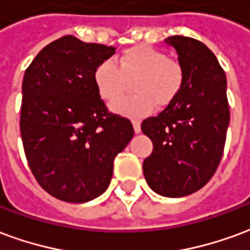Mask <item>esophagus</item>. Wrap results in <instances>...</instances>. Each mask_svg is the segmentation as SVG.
I'll return each mask as SVG.
<instances>
[{"mask_svg":"<svg viewBox=\"0 0 250 250\" xmlns=\"http://www.w3.org/2000/svg\"><path fill=\"white\" fill-rule=\"evenodd\" d=\"M132 125H134V131H135V134H139V132H141V123H139V122H134Z\"/></svg>","mask_w":250,"mask_h":250,"instance_id":"1","label":"esophagus"}]
</instances>
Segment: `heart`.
Returning <instances> with one entry per match:
<instances>
[{
  "mask_svg": "<svg viewBox=\"0 0 250 250\" xmlns=\"http://www.w3.org/2000/svg\"><path fill=\"white\" fill-rule=\"evenodd\" d=\"M136 95L116 104L115 111L131 118L146 115L152 105L165 107L177 98L184 85L185 72L181 62L166 57L162 51L148 45H135L111 60L102 62L93 72L99 96L109 104L116 103L130 82Z\"/></svg>",
  "mask_w": 250,
  "mask_h": 250,
  "instance_id": "1",
  "label": "heart"
}]
</instances>
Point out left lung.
Listing matches in <instances>:
<instances>
[{
	"label": "left lung",
	"instance_id": "8db88e82",
	"mask_svg": "<svg viewBox=\"0 0 250 250\" xmlns=\"http://www.w3.org/2000/svg\"><path fill=\"white\" fill-rule=\"evenodd\" d=\"M166 42L178 53L185 80L177 98L142 123L154 145L143 174L155 193L178 198L195 193L214 175L230 114L225 72L214 53L191 37L171 36Z\"/></svg>",
	"mask_w": 250,
	"mask_h": 250
}]
</instances>
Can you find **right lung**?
Wrapping results in <instances>:
<instances>
[{
  "label": "right lung",
  "instance_id": "obj_1",
  "mask_svg": "<svg viewBox=\"0 0 250 250\" xmlns=\"http://www.w3.org/2000/svg\"><path fill=\"white\" fill-rule=\"evenodd\" d=\"M114 46L64 36L42 49L22 80L21 139L36 181L55 198L83 204L108 188L115 157L134 136L128 119L108 112L95 68Z\"/></svg>",
  "mask_w": 250,
  "mask_h": 250
}]
</instances>
